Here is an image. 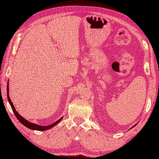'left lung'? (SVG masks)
Instances as JSON below:
<instances>
[{
	"instance_id": "1",
	"label": "left lung",
	"mask_w": 159,
	"mask_h": 159,
	"mask_svg": "<svg viewBox=\"0 0 159 159\" xmlns=\"http://www.w3.org/2000/svg\"><path fill=\"white\" fill-rule=\"evenodd\" d=\"M134 126H135V125H134V126H133V127H134Z\"/></svg>"
}]
</instances>
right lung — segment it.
Segmentation results:
<instances>
[{
  "mask_svg": "<svg viewBox=\"0 0 159 159\" xmlns=\"http://www.w3.org/2000/svg\"><path fill=\"white\" fill-rule=\"evenodd\" d=\"M9 82H8V85H7V98H8V101H9V104L11 105V108L12 109H13V111L14 112V114L15 116H16V117L18 119V120L21 122V123L24 125L25 126H26L27 128H30L31 129H35V130H39V131H44V130H47V129H49L52 128V127H54V125H56V124H58L59 122L62 120V119L63 118V117H61L60 119H59L58 121H56V122H54V123H53L51 125H47V126H42V125H38V124H34V123H31V122L30 121H28L27 120H26L25 118H23V117H21V116H20L18 112L16 111V109L14 107V105L13 104V103H12V101H11V99L9 97Z\"/></svg>",
  "mask_w": 159,
  "mask_h": 159,
  "instance_id": "obj_1",
  "label": "right lung"
}]
</instances>
